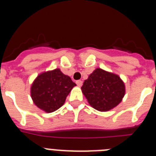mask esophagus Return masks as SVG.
<instances>
[{
  "instance_id": "obj_1",
  "label": "esophagus",
  "mask_w": 156,
  "mask_h": 156,
  "mask_svg": "<svg viewBox=\"0 0 156 156\" xmlns=\"http://www.w3.org/2000/svg\"><path fill=\"white\" fill-rule=\"evenodd\" d=\"M76 83V84H77V86H78V87H81V86H82V84H83V82L81 80H77Z\"/></svg>"
}]
</instances>
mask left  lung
<instances>
[{"mask_svg":"<svg viewBox=\"0 0 156 156\" xmlns=\"http://www.w3.org/2000/svg\"><path fill=\"white\" fill-rule=\"evenodd\" d=\"M81 90L91 107L98 111L107 112L122 101L126 87L117 74L97 68L85 80Z\"/></svg>","mask_w":156,"mask_h":156,"instance_id":"8db88e82","label":"left lung"}]
</instances>
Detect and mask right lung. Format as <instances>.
Here are the masks:
<instances>
[{
	"label": "right lung",
	"mask_w": 156,
	"mask_h": 156,
	"mask_svg": "<svg viewBox=\"0 0 156 156\" xmlns=\"http://www.w3.org/2000/svg\"><path fill=\"white\" fill-rule=\"evenodd\" d=\"M75 86L69 76L55 69L43 72L36 77L30 87V95L37 107L50 113L61 108Z\"/></svg>",
	"instance_id": "obj_1"
}]
</instances>
